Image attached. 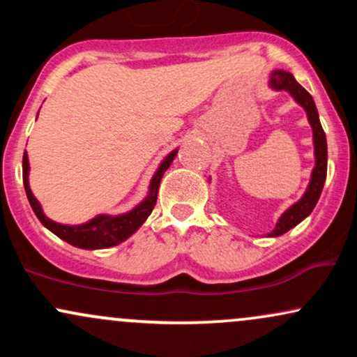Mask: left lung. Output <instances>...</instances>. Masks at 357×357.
Returning a JSON list of instances; mask_svg holds the SVG:
<instances>
[{"mask_svg":"<svg viewBox=\"0 0 357 357\" xmlns=\"http://www.w3.org/2000/svg\"><path fill=\"white\" fill-rule=\"evenodd\" d=\"M270 87L275 90H287L290 96L296 99L302 107L305 109L307 117H309L310 127H312L314 132V154H315V167L310 176V183L307 186L305 195L296 204L287 210L284 215L280 216V220L277 221L275 230L268 233V236H280L290 230V228L297 227L302 220L307 218L314 210V206L317 204L319 198H321V192L326 183L327 176V141H326V132H324L321 121H319V112L315 107V102L307 90L302 87L298 82L294 79L292 73L284 72V70H275L270 75Z\"/></svg>","mask_w":357,"mask_h":357,"instance_id":"8db88e82","label":"left lung"}]
</instances>
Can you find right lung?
<instances>
[{
  "instance_id": "obj_1",
  "label": "right lung",
  "mask_w": 357,
  "mask_h": 357,
  "mask_svg": "<svg viewBox=\"0 0 357 357\" xmlns=\"http://www.w3.org/2000/svg\"><path fill=\"white\" fill-rule=\"evenodd\" d=\"M178 151H173L165 161L161 162L159 169L155 171L149 184V195L146 196V199L141 204H137L132 211L124 213V215L119 216H109V215H100L92 218L84 225H60L52 221L50 218L43 215L42 206L36 202L33 192L30 190V184H28V171H30V165H28V155L26 151L23 154V184L24 191H26L28 202L31 204V210L35 211L36 218L42 221L43 227H47L52 233H55L56 236L61 240H65L67 243L73 245V247L85 248V250H99V248H109L114 245H119L121 241H124L132 235L134 231L141 227L142 223L147 220V216L151 215L155 206V199H158V190L159 183H161L162 174L166 173L167 167L171 166L173 159L176 158Z\"/></svg>"
}]
</instances>
